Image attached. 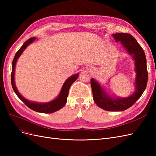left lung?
<instances>
[{
  "label": "left lung",
  "mask_w": 156,
  "mask_h": 156,
  "mask_svg": "<svg viewBox=\"0 0 156 156\" xmlns=\"http://www.w3.org/2000/svg\"><path fill=\"white\" fill-rule=\"evenodd\" d=\"M112 36L116 42L120 41L127 53L131 55L134 60L136 73L135 91L126 98L112 96L94 78L91 79L90 83L93 99L99 107L107 111H122L133 105L142 96L146 89L148 82L146 59L144 50L131 34L116 33L113 34Z\"/></svg>",
  "instance_id": "8db88e82"
}]
</instances>
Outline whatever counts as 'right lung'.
Returning <instances> with one entry per match:
<instances>
[{
  "label": "right lung",
  "mask_w": 156,
  "mask_h": 156,
  "mask_svg": "<svg viewBox=\"0 0 156 156\" xmlns=\"http://www.w3.org/2000/svg\"><path fill=\"white\" fill-rule=\"evenodd\" d=\"M35 40H36V37H31V38L26 41L25 43L23 44L20 50L17 52L15 56H14V58L12 62V75H11L12 86L14 92H15L18 98H20L28 107H29L30 109L38 112H41V113H53L60 110V108H62L65 105L66 103L69 88L71 85L72 84V83L76 81L77 79L78 78L79 73L72 75V76L69 77L66 81L64 83L58 96L52 101H50L47 103H38V102H35V101H31L27 100L26 98H25L20 92H19L16 86L15 69H16L17 61L18 58H20V56L21 55V54L23 53V52L24 51V50L30 44H31L33 41H35Z\"/></svg>",
  "instance_id": "add662e5"
}]
</instances>
